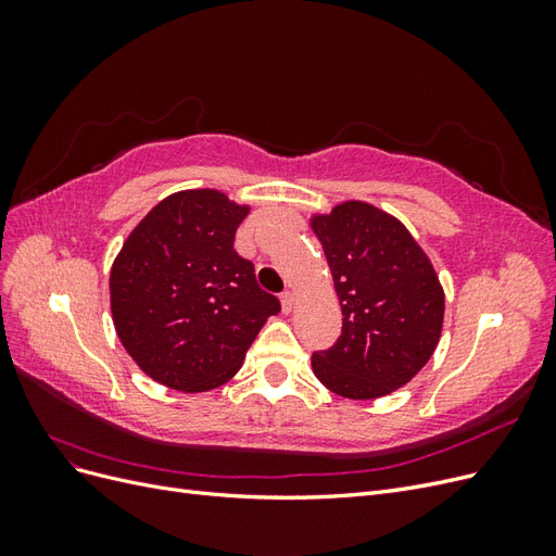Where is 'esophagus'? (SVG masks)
I'll use <instances>...</instances> for the list:
<instances>
[{"instance_id":"34e87169","label":"esophagus","mask_w":556,"mask_h":556,"mask_svg":"<svg viewBox=\"0 0 556 556\" xmlns=\"http://www.w3.org/2000/svg\"><path fill=\"white\" fill-rule=\"evenodd\" d=\"M294 292H282L280 294V304H282V313H292L294 311Z\"/></svg>"}]
</instances>
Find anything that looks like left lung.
Segmentation results:
<instances>
[{"instance_id": "left-lung-1", "label": "left lung", "mask_w": 556, "mask_h": 556, "mask_svg": "<svg viewBox=\"0 0 556 556\" xmlns=\"http://www.w3.org/2000/svg\"><path fill=\"white\" fill-rule=\"evenodd\" d=\"M343 327L336 343L313 352V374L345 399H378L406 384L433 355L445 296L431 262L396 217L345 201L313 217Z\"/></svg>"}]
</instances>
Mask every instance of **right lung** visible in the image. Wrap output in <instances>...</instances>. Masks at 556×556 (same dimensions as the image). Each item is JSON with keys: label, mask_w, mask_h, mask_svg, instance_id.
<instances>
[{"label": "right lung", "mask_w": 556, "mask_h": 556, "mask_svg": "<svg viewBox=\"0 0 556 556\" xmlns=\"http://www.w3.org/2000/svg\"><path fill=\"white\" fill-rule=\"evenodd\" d=\"M248 215L217 190L166 197L129 233L111 268L117 339L141 371L180 392H206L239 371L280 301L233 250Z\"/></svg>", "instance_id": "1"}]
</instances>
